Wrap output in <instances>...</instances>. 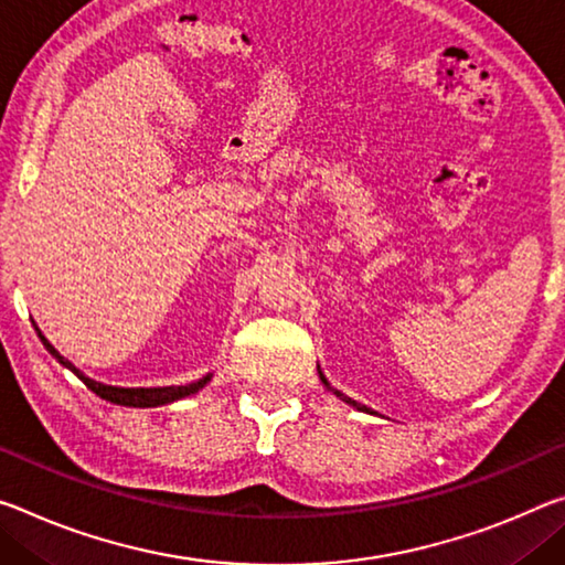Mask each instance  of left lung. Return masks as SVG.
Here are the masks:
<instances>
[{
	"instance_id": "8db88e82",
	"label": "left lung",
	"mask_w": 565,
	"mask_h": 565,
	"mask_svg": "<svg viewBox=\"0 0 565 565\" xmlns=\"http://www.w3.org/2000/svg\"><path fill=\"white\" fill-rule=\"evenodd\" d=\"M317 370H319V366H317ZM319 380H321V384H324V387H327V390L331 392V395H337L339 399H342V402H347V405H352L354 409H360V412H366V415H374V412H372L370 407H364V405H360V402H354L352 397H344V395H342V392H337L334 387H331V384H329V382H327V377H324V372H321V370H319Z\"/></svg>"
}]
</instances>
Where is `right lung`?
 Instances as JSON below:
<instances>
[{"label": "right lung", "instance_id": "add662e5", "mask_svg": "<svg viewBox=\"0 0 565 565\" xmlns=\"http://www.w3.org/2000/svg\"><path fill=\"white\" fill-rule=\"evenodd\" d=\"M38 334L42 339V344L47 347V352L55 356V360L67 366L70 372H75L79 380H83L87 384V390H93L97 397H103L107 402H113V405H120V407H163V405H170V402H178L183 397H191L195 395V392L203 390L205 384L211 382L213 374H205V377H201L199 382H191V384H170V387H113V384H103V382H95L89 380L85 372H79L77 366L73 362H67L65 356H62L55 347H52L47 339H44L42 331L38 329Z\"/></svg>", "mask_w": 565, "mask_h": 565}]
</instances>
